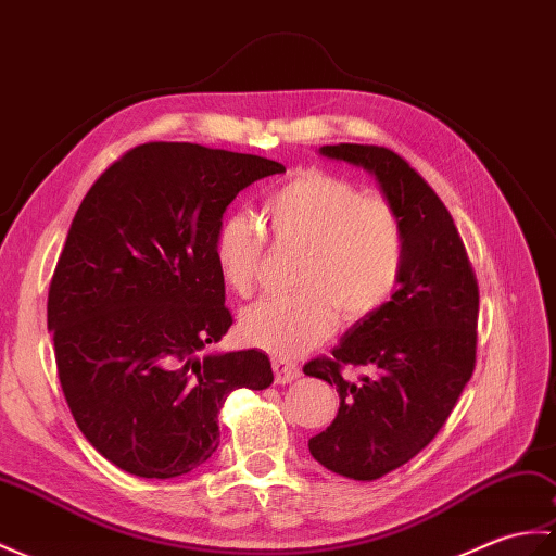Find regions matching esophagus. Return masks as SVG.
<instances>
[{"mask_svg": "<svg viewBox=\"0 0 556 556\" xmlns=\"http://www.w3.org/2000/svg\"><path fill=\"white\" fill-rule=\"evenodd\" d=\"M273 371H275L277 383H291L293 379L301 377L299 365H293V363H289V359H281V357L273 359Z\"/></svg>", "mask_w": 556, "mask_h": 556, "instance_id": "1", "label": "esophagus"}]
</instances>
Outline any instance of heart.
Returning a JSON list of instances; mask_svg holds the SVG:
<instances>
[{
  "label": "heart",
  "mask_w": 556,
  "mask_h": 556,
  "mask_svg": "<svg viewBox=\"0 0 556 556\" xmlns=\"http://www.w3.org/2000/svg\"><path fill=\"white\" fill-rule=\"evenodd\" d=\"M263 213L281 247L303 249L287 299H265L239 317V337L279 357H295L337 327L365 319L391 299L403 269V223L393 205L325 170H299L267 193ZM265 235L255 219L231 211L217 223L213 253L229 291L249 295L263 261Z\"/></svg>",
  "instance_id": "obj_1"
}]
</instances>
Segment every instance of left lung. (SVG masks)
Masks as SVG:
<instances>
[{"label": "left lung", "mask_w": 556, "mask_h": 556, "mask_svg": "<svg viewBox=\"0 0 556 556\" xmlns=\"http://www.w3.org/2000/svg\"><path fill=\"white\" fill-rule=\"evenodd\" d=\"M321 156L365 167L403 223L397 289L343 333L333 357L309 359L307 377L339 391V415L309 438V455L345 479L374 481L403 467L443 429L476 363L479 283L453 215L395 151L321 147ZM345 364L374 378L348 382Z\"/></svg>", "instance_id": "obj_1"}]
</instances>
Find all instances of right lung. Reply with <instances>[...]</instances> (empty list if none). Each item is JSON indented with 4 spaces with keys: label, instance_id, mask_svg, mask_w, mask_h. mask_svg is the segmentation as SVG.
<instances>
[{
    "label": "right lung",
    "instance_id": "obj_1",
    "mask_svg": "<svg viewBox=\"0 0 556 556\" xmlns=\"http://www.w3.org/2000/svg\"><path fill=\"white\" fill-rule=\"evenodd\" d=\"M287 167L189 141L127 151L87 191L49 283L47 329L77 429L115 467L175 479L219 443L235 389L263 391V351L203 353L231 327L213 237L241 189Z\"/></svg>",
    "mask_w": 556,
    "mask_h": 556
}]
</instances>
